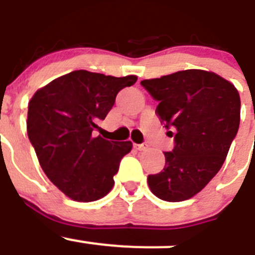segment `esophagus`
Returning <instances> with one entry per match:
<instances>
[{
  "instance_id": "obj_1",
  "label": "esophagus",
  "mask_w": 255,
  "mask_h": 255,
  "mask_svg": "<svg viewBox=\"0 0 255 255\" xmlns=\"http://www.w3.org/2000/svg\"><path fill=\"white\" fill-rule=\"evenodd\" d=\"M133 147L136 148L137 151H144L146 148H147V144L144 143H134L133 144Z\"/></svg>"
}]
</instances>
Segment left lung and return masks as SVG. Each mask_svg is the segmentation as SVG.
I'll return each instance as SVG.
<instances>
[{
  "label": "left lung",
  "mask_w": 255,
  "mask_h": 255,
  "mask_svg": "<svg viewBox=\"0 0 255 255\" xmlns=\"http://www.w3.org/2000/svg\"><path fill=\"white\" fill-rule=\"evenodd\" d=\"M156 113L174 135L173 152H164L165 167L148 175L151 192L166 202L199 193L219 173L239 129L240 96L230 81L203 70L178 71L141 81Z\"/></svg>",
  "instance_id": "1"
}]
</instances>
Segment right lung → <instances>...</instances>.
Listing matches in <instances>:
<instances>
[{
    "label": "right lung",
    "instance_id": "right-lung-1",
    "mask_svg": "<svg viewBox=\"0 0 255 255\" xmlns=\"http://www.w3.org/2000/svg\"><path fill=\"white\" fill-rule=\"evenodd\" d=\"M137 76H105L85 70L57 77L38 89L27 105V137L49 180L68 198L93 202L114 185L119 162L132 150L130 141L93 136L116 96Z\"/></svg>",
    "mask_w": 255,
    "mask_h": 255
}]
</instances>
